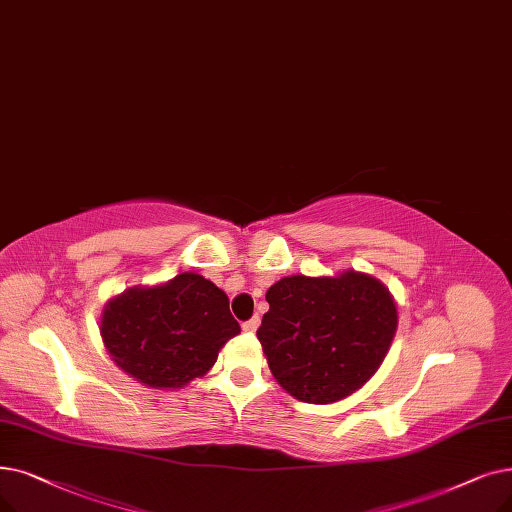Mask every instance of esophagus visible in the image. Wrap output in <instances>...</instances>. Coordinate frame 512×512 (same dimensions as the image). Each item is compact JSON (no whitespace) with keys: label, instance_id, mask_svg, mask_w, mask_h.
Wrapping results in <instances>:
<instances>
[{"label":"esophagus","instance_id":"34e87169","mask_svg":"<svg viewBox=\"0 0 512 512\" xmlns=\"http://www.w3.org/2000/svg\"><path fill=\"white\" fill-rule=\"evenodd\" d=\"M259 324H261V320H259V316H255V318H251L249 322L242 324V330H244V332H255V330L259 328Z\"/></svg>","mask_w":512,"mask_h":512}]
</instances>
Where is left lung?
Segmentation results:
<instances>
[{
	"mask_svg": "<svg viewBox=\"0 0 512 512\" xmlns=\"http://www.w3.org/2000/svg\"><path fill=\"white\" fill-rule=\"evenodd\" d=\"M257 339L278 385L305 404H335L362 389L387 358L397 305L372 274L284 276L265 293Z\"/></svg>",
	"mask_w": 512,
	"mask_h": 512,
	"instance_id": "8db88e82",
	"label": "left lung"
}]
</instances>
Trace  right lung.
Masks as SVG:
<instances>
[{
  "label": "right lung",
  "mask_w": 512,
  "mask_h": 512,
  "mask_svg": "<svg viewBox=\"0 0 512 512\" xmlns=\"http://www.w3.org/2000/svg\"><path fill=\"white\" fill-rule=\"evenodd\" d=\"M238 332L228 295L196 272L129 286L110 297L100 314L110 360L152 389H182L203 379Z\"/></svg>",
  "instance_id": "1"
}]
</instances>
